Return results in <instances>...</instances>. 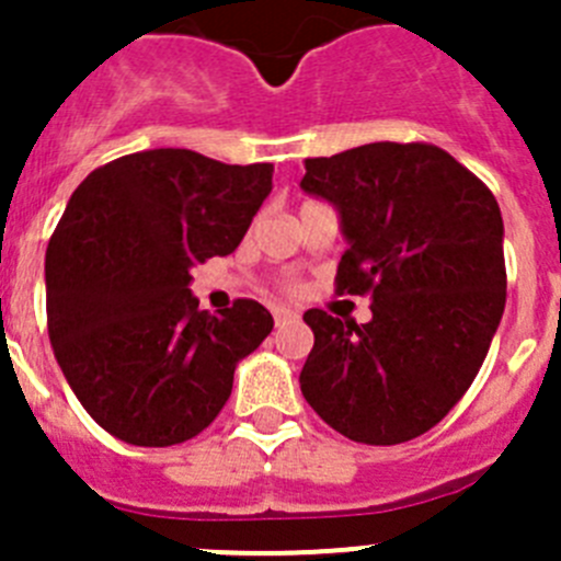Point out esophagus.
I'll list each match as a JSON object with an SVG mask.
<instances>
[{"label": "esophagus", "instance_id": "34e87169", "mask_svg": "<svg viewBox=\"0 0 561 561\" xmlns=\"http://www.w3.org/2000/svg\"><path fill=\"white\" fill-rule=\"evenodd\" d=\"M295 317H297V311H291V309H275V323L277 325L289 323V320H295Z\"/></svg>", "mask_w": 561, "mask_h": 561}]
</instances>
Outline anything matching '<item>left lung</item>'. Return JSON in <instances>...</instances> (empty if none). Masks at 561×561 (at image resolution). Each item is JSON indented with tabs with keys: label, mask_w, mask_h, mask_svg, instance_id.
I'll use <instances>...</instances> for the list:
<instances>
[{
	"label": "left lung",
	"mask_w": 561,
	"mask_h": 561,
	"mask_svg": "<svg viewBox=\"0 0 561 561\" xmlns=\"http://www.w3.org/2000/svg\"><path fill=\"white\" fill-rule=\"evenodd\" d=\"M306 193L340 213V295H370V323L309 309L300 390L345 438L374 447L433 430L469 390L505 309L503 216L444 148L370 142L306 160Z\"/></svg>",
	"instance_id": "8db88e82"
}]
</instances>
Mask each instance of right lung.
<instances>
[{
  "label": "right lung",
  "instance_id": "add662e5",
  "mask_svg": "<svg viewBox=\"0 0 561 561\" xmlns=\"http://www.w3.org/2000/svg\"><path fill=\"white\" fill-rule=\"evenodd\" d=\"M272 191V165H225L187 148L95 168L49 238L47 331L92 419L134 447H173L210 427L232 374L266 340L257 300L207 314L191 266L230 255Z\"/></svg>",
  "mask_w": 561,
  "mask_h": 561
}]
</instances>
